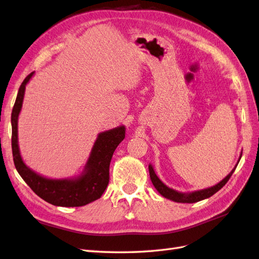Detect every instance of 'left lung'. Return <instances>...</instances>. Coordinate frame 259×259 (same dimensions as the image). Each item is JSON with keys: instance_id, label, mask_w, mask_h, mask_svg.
I'll use <instances>...</instances> for the list:
<instances>
[{"instance_id": "8db88e82", "label": "left lung", "mask_w": 259, "mask_h": 259, "mask_svg": "<svg viewBox=\"0 0 259 259\" xmlns=\"http://www.w3.org/2000/svg\"><path fill=\"white\" fill-rule=\"evenodd\" d=\"M242 155L240 156L239 160H237V163L235 164V166L232 169V171L230 172L228 176L223 179L222 181H220L218 184H215L211 187H208V188H204V190H199V191H195V192H191V193H181L178 192L176 190H173V188H170L169 186H166L163 182L160 180L157 174L155 173V170H153V166L152 164L148 165V169H149V174H150V180L152 182L153 186L156 187V190L162 195L163 197L173 200V201H177V202H187V204H193V202H197L200 201L202 199H206L209 198L210 196H212L213 194H215L219 190L226 185L227 182L229 181V179L231 178V176L233 174L234 170L236 169L237 164H239L240 160H241Z\"/></svg>"}]
</instances>
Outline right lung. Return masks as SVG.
I'll return each mask as SVG.
<instances>
[{"mask_svg": "<svg viewBox=\"0 0 259 259\" xmlns=\"http://www.w3.org/2000/svg\"><path fill=\"white\" fill-rule=\"evenodd\" d=\"M34 72L22 82L12 111V150L15 167L31 190L49 204L61 207H80L99 199L109 184V167L116 147L125 138V126L99 133L89 158L79 176L50 179L34 172L22 158L18 146V116L22 111L26 85Z\"/></svg>", "mask_w": 259, "mask_h": 259, "instance_id": "right-lung-1", "label": "right lung"}]
</instances>
